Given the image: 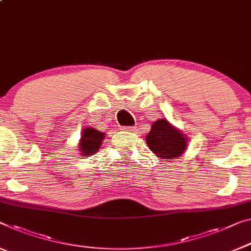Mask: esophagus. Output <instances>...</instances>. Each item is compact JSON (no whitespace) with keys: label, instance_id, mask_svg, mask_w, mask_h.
I'll list each match as a JSON object with an SVG mask.
<instances>
[{"label":"esophagus","instance_id":"esophagus-1","mask_svg":"<svg viewBox=\"0 0 251 251\" xmlns=\"http://www.w3.org/2000/svg\"><path fill=\"white\" fill-rule=\"evenodd\" d=\"M125 130H126V131H133L134 130V126H126V128H125Z\"/></svg>","mask_w":251,"mask_h":251}]
</instances>
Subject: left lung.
<instances>
[{
    "instance_id": "1",
    "label": "left lung",
    "mask_w": 251,
    "mask_h": 251,
    "mask_svg": "<svg viewBox=\"0 0 251 251\" xmlns=\"http://www.w3.org/2000/svg\"><path fill=\"white\" fill-rule=\"evenodd\" d=\"M146 144L158 158L174 160L185 153L188 146V137L167 119H158L146 134Z\"/></svg>"
}]
</instances>
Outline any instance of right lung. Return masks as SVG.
Listing matches in <instances>:
<instances>
[{
	"label": "right lung",
	"mask_w": 251,
	"mask_h": 251,
	"mask_svg": "<svg viewBox=\"0 0 251 251\" xmlns=\"http://www.w3.org/2000/svg\"><path fill=\"white\" fill-rule=\"evenodd\" d=\"M82 136L78 141V151L80 156L88 157L92 156L93 153L99 151L101 148V144L103 142V139L105 138V133L101 132V131L96 130L92 126H87V128L83 129Z\"/></svg>",
	"instance_id": "obj_1"
}]
</instances>
